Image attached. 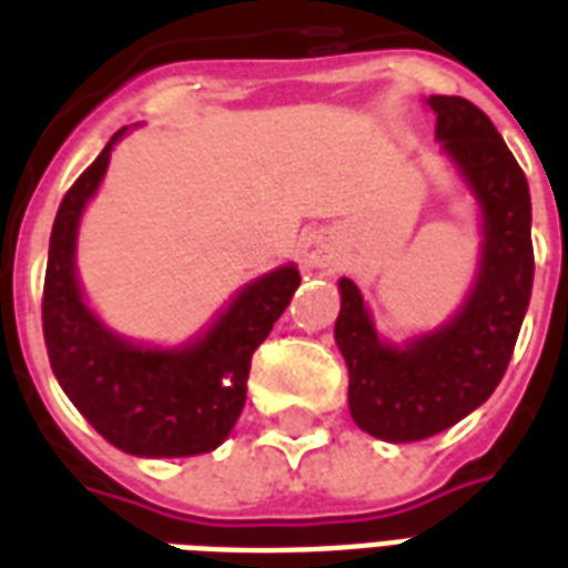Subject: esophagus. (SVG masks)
Here are the masks:
<instances>
[{"mask_svg": "<svg viewBox=\"0 0 568 568\" xmlns=\"http://www.w3.org/2000/svg\"><path fill=\"white\" fill-rule=\"evenodd\" d=\"M334 258H337V243H334L332 231H313L304 236V243H301L304 267H328Z\"/></svg>", "mask_w": 568, "mask_h": 568, "instance_id": "esophagus-1", "label": "esophagus"}]
</instances>
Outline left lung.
I'll use <instances>...</instances> for the list:
<instances>
[{"label": "left lung", "instance_id": "left-lung-1", "mask_svg": "<svg viewBox=\"0 0 568 568\" xmlns=\"http://www.w3.org/2000/svg\"><path fill=\"white\" fill-rule=\"evenodd\" d=\"M440 158L471 194L480 222L468 295L432 332L389 341L365 297L341 276L334 341L349 371V414L389 444L423 440L468 417L499 386L532 295V203L499 130L463 97H428Z\"/></svg>", "mask_w": 568, "mask_h": 568}]
</instances>
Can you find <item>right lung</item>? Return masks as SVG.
I'll return each mask as SVG.
<instances>
[{"instance_id": "obj_1", "label": "right lung", "mask_w": 568, "mask_h": 568, "mask_svg": "<svg viewBox=\"0 0 568 568\" xmlns=\"http://www.w3.org/2000/svg\"><path fill=\"white\" fill-rule=\"evenodd\" d=\"M128 130H118L57 210L44 273V344L60 389L118 450L145 459L200 456L215 450L243 414L252 353L288 307L301 273L292 261L261 273L185 344H140L105 325L84 297L75 248L81 215Z\"/></svg>"}]
</instances>
